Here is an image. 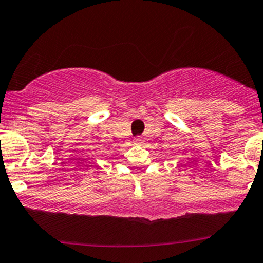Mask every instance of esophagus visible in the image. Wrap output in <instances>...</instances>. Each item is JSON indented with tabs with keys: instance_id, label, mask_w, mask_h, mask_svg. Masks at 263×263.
<instances>
[{
	"instance_id": "esophagus-1",
	"label": "esophagus",
	"mask_w": 263,
	"mask_h": 263,
	"mask_svg": "<svg viewBox=\"0 0 263 263\" xmlns=\"http://www.w3.org/2000/svg\"><path fill=\"white\" fill-rule=\"evenodd\" d=\"M135 143H137V144H141V143H143V139H141L140 137L135 138Z\"/></svg>"
}]
</instances>
